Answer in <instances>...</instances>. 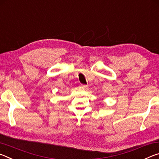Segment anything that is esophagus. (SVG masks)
<instances>
[{
	"label": "esophagus",
	"mask_w": 159,
	"mask_h": 159,
	"mask_svg": "<svg viewBox=\"0 0 159 159\" xmlns=\"http://www.w3.org/2000/svg\"><path fill=\"white\" fill-rule=\"evenodd\" d=\"M80 88H82V89H86V88H88V85H84V84H81V85H80Z\"/></svg>",
	"instance_id": "34e87169"
}]
</instances>
